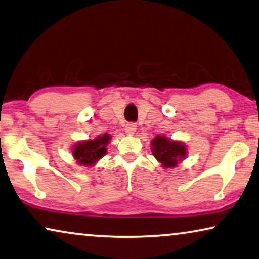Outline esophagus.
<instances>
[{
    "instance_id": "34e87169",
    "label": "esophagus",
    "mask_w": 259,
    "mask_h": 259,
    "mask_svg": "<svg viewBox=\"0 0 259 259\" xmlns=\"http://www.w3.org/2000/svg\"><path fill=\"white\" fill-rule=\"evenodd\" d=\"M136 129H137V126L135 123H128V124L125 125V133L128 135H134Z\"/></svg>"
}]
</instances>
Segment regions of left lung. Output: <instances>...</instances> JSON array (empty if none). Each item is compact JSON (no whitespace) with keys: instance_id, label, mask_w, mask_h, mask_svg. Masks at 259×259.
<instances>
[{"instance_id":"left-lung-1","label":"left lung","mask_w":259,"mask_h":259,"mask_svg":"<svg viewBox=\"0 0 259 259\" xmlns=\"http://www.w3.org/2000/svg\"><path fill=\"white\" fill-rule=\"evenodd\" d=\"M151 151L164 168L177 167L187 156V148L184 143L172 141L160 135L151 141Z\"/></svg>"}]
</instances>
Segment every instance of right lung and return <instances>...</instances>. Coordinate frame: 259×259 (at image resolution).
<instances>
[{
	"label": "right lung",
	"mask_w": 259,
	"mask_h": 259,
	"mask_svg": "<svg viewBox=\"0 0 259 259\" xmlns=\"http://www.w3.org/2000/svg\"><path fill=\"white\" fill-rule=\"evenodd\" d=\"M111 136L109 134L100 135L95 140H87L75 143L72 149V154L76 163L81 166H94L98 160L107 153V145Z\"/></svg>",
	"instance_id": "obj_1"
}]
</instances>
